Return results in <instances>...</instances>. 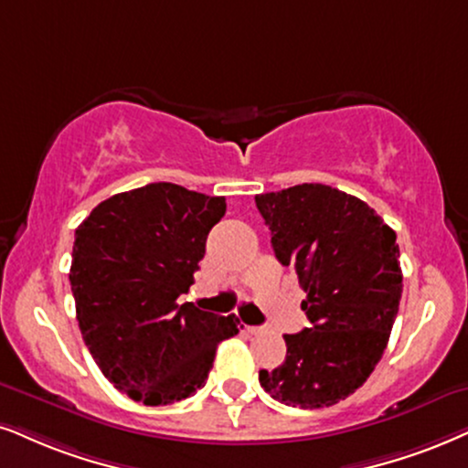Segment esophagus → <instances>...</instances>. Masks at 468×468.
Returning a JSON list of instances; mask_svg holds the SVG:
<instances>
[{
    "label": "esophagus",
    "mask_w": 468,
    "mask_h": 468,
    "mask_svg": "<svg viewBox=\"0 0 468 468\" xmlns=\"http://www.w3.org/2000/svg\"><path fill=\"white\" fill-rule=\"evenodd\" d=\"M246 333L248 335H259V333H263V328L261 326H246Z\"/></svg>",
    "instance_id": "1"
}]
</instances>
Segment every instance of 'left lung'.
Here are the masks:
<instances>
[{"mask_svg": "<svg viewBox=\"0 0 468 468\" xmlns=\"http://www.w3.org/2000/svg\"><path fill=\"white\" fill-rule=\"evenodd\" d=\"M282 265L295 270L311 328L285 335L287 356L259 382L287 406L352 395L382 358L401 300L395 230L363 200L322 183L254 197Z\"/></svg>", "mask_w": 468, "mask_h": 468, "instance_id": "obj_1", "label": "left lung"}]
</instances>
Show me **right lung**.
I'll use <instances>...</instances> for the list:
<instances>
[{
  "instance_id": "obj_1",
  "label": "right lung",
  "mask_w": 468,
  "mask_h": 468,
  "mask_svg": "<svg viewBox=\"0 0 468 468\" xmlns=\"http://www.w3.org/2000/svg\"><path fill=\"white\" fill-rule=\"evenodd\" d=\"M224 211V197L149 183L99 203L75 230L69 281L81 336L103 376L144 406L205 387L218 343L244 328L176 303Z\"/></svg>"
}]
</instances>
